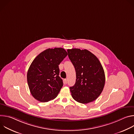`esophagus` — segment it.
Listing matches in <instances>:
<instances>
[{
    "mask_svg": "<svg viewBox=\"0 0 134 134\" xmlns=\"http://www.w3.org/2000/svg\"><path fill=\"white\" fill-rule=\"evenodd\" d=\"M64 83L65 84H67V79H65L64 80Z\"/></svg>",
    "mask_w": 134,
    "mask_h": 134,
    "instance_id": "esophagus-1",
    "label": "esophagus"
}]
</instances>
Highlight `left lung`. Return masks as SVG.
<instances>
[{
  "label": "left lung",
  "mask_w": 134,
  "mask_h": 134,
  "mask_svg": "<svg viewBox=\"0 0 134 134\" xmlns=\"http://www.w3.org/2000/svg\"><path fill=\"white\" fill-rule=\"evenodd\" d=\"M68 55L74 65L76 79L70 87L72 98L86 104L96 100L102 93L105 84L103 67L97 57L87 50L68 49Z\"/></svg>",
  "instance_id": "obj_1"
}]
</instances>
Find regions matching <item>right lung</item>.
<instances>
[{"mask_svg": "<svg viewBox=\"0 0 134 134\" xmlns=\"http://www.w3.org/2000/svg\"><path fill=\"white\" fill-rule=\"evenodd\" d=\"M67 55L62 48L48 49L37 55L31 63L27 81L32 96L41 102L55 99L63 86L59 65Z\"/></svg>", "mask_w": 134, "mask_h": 134, "instance_id": "obj_1", "label": "right lung"}]
</instances>
